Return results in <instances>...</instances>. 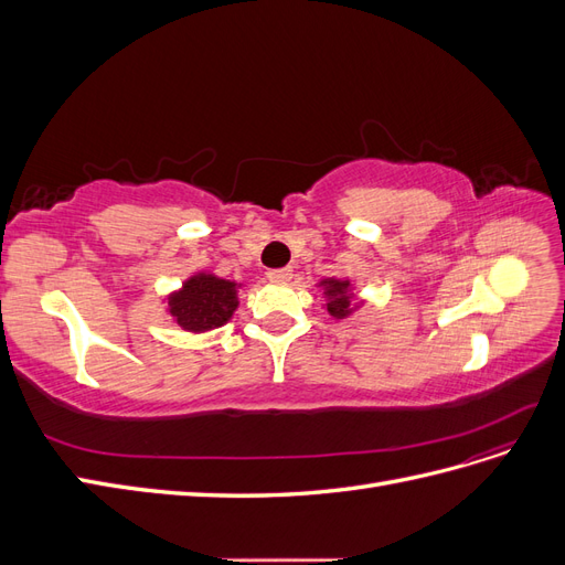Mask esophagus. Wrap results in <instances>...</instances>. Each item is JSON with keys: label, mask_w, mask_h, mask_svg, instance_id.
I'll return each instance as SVG.
<instances>
[{"label": "esophagus", "mask_w": 565, "mask_h": 565, "mask_svg": "<svg viewBox=\"0 0 565 565\" xmlns=\"http://www.w3.org/2000/svg\"><path fill=\"white\" fill-rule=\"evenodd\" d=\"M266 278H268L270 282H287L289 278H292V270H289V268H270V270L266 273Z\"/></svg>", "instance_id": "obj_1"}]
</instances>
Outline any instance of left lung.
Returning a JSON list of instances; mask_svg holds the SVG:
<instances>
[{"label": "left lung", "mask_w": 565, "mask_h": 565, "mask_svg": "<svg viewBox=\"0 0 565 565\" xmlns=\"http://www.w3.org/2000/svg\"><path fill=\"white\" fill-rule=\"evenodd\" d=\"M324 295L330 297L328 311L334 318H347L351 309V297H349V280H324Z\"/></svg>", "instance_id": "obj_1"}]
</instances>
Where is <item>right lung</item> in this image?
<instances>
[{"label": "right lung", "instance_id": "1", "mask_svg": "<svg viewBox=\"0 0 565 565\" xmlns=\"http://www.w3.org/2000/svg\"><path fill=\"white\" fill-rule=\"evenodd\" d=\"M235 306V282L204 276V273L188 280L181 292L169 297V313L183 330L191 332L221 328L233 316Z\"/></svg>", "mask_w": 565, "mask_h": 565}]
</instances>
